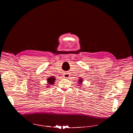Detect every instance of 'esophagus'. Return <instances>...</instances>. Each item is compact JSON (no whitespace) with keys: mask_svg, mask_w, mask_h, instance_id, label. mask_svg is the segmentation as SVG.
<instances>
[{"mask_svg":"<svg viewBox=\"0 0 133 133\" xmlns=\"http://www.w3.org/2000/svg\"><path fill=\"white\" fill-rule=\"evenodd\" d=\"M63 75H64V78H68L70 77V75L68 72H65Z\"/></svg>","mask_w":133,"mask_h":133,"instance_id":"34e87169","label":"esophagus"}]
</instances>
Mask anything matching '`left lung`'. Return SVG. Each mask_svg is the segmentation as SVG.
Returning a JSON list of instances; mask_svg holds the SVG:
<instances>
[{"label": "left lung", "mask_w": 133, "mask_h": 133, "mask_svg": "<svg viewBox=\"0 0 133 133\" xmlns=\"http://www.w3.org/2000/svg\"><path fill=\"white\" fill-rule=\"evenodd\" d=\"M83 78H79L78 79V85H78V86H80V87H81V86H82V83H83Z\"/></svg>", "instance_id": "8db88e82"}]
</instances>
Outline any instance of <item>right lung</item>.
<instances>
[{
  "instance_id": "1",
  "label": "right lung",
  "mask_w": 133,
  "mask_h": 133,
  "mask_svg": "<svg viewBox=\"0 0 133 133\" xmlns=\"http://www.w3.org/2000/svg\"><path fill=\"white\" fill-rule=\"evenodd\" d=\"M55 78L54 77H49L48 78H47V83L48 84L47 85L48 86L47 87H49V86L50 85H52L54 84V83L55 82Z\"/></svg>"
}]
</instances>
